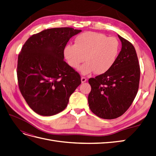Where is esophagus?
Here are the masks:
<instances>
[{"mask_svg":"<svg viewBox=\"0 0 156 156\" xmlns=\"http://www.w3.org/2000/svg\"><path fill=\"white\" fill-rule=\"evenodd\" d=\"M87 81V79L85 77H81V83H85Z\"/></svg>","mask_w":156,"mask_h":156,"instance_id":"34e87169","label":"esophagus"}]
</instances>
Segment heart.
<instances>
[{
    "label": "heart",
    "mask_w": 156,
    "mask_h": 156,
    "mask_svg": "<svg viewBox=\"0 0 156 156\" xmlns=\"http://www.w3.org/2000/svg\"><path fill=\"white\" fill-rule=\"evenodd\" d=\"M119 51V42L115 37L95 32H87L75 38L74 45L66 46L64 55L69 66L73 69H77L86 60L87 62L79 69L82 75L93 72L101 75L114 65Z\"/></svg>",
    "instance_id": "b5f03b06"
}]
</instances>
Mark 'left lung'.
I'll list each match as a JSON object with an SVG mask.
<instances>
[{"mask_svg":"<svg viewBox=\"0 0 156 156\" xmlns=\"http://www.w3.org/2000/svg\"><path fill=\"white\" fill-rule=\"evenodd\" d=\"M122 49L107 72L90 78L88 97L91 111L103 119H114L128 109L137 94L140 67L136 51L129 41L118 35Z\"/></svg>","mask_w":156,"mask_h":156,"instance_id":"1","label":"left lung"}]
</instances>
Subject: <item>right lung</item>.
Returning a JSON list of instances; mask_svg holds the SVG:
<instances>
[{"mask_svg":"<svg viewBox=\"0 0 156 156\" xmlns=\"http://www.w3.org/2000/svg\"><path fill=\"white\" fill-rule=\"evenodd\" d=\"M81 32L53 28L32 35L18 56L17 80L27 104L37 114L53 116L64 110L81 83L79 74L64 62L69 40Z\"/></svg>","mask_w":156,"mask_h":156,"instance_id":"obj_1","label":"right lung"}]
</instances>
